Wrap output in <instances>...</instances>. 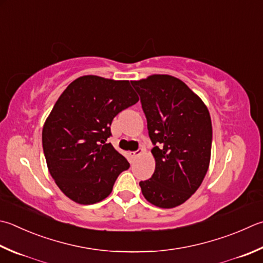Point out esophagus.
<instances>
[{"label":"esophagus","mask_w":263,"mask_h":263,"mask_svg":"<svg viewBox=\"0 0 263 263\" xmlns=\"http://www.w3.org/2000/svg\"><path fill=\"white\" fill-rule=\"evenodd\" d=\"M143 153V150L142 148H138L137 151H133V152H129V156L132 157V158H134V159H136V158H138L140 157L141 155Z\"/></svg>","instance_id":"obj_1"}]
</instances>
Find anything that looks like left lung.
<instances>
[{
    "label": "left lung",
    "instance_id": "obj_1",
    "mask_svg": "<svg viewBox=\"0 0 263 263\" xmlns=\"http://www.w3.org/2000/svg\"><path fill=\"white\" fill-rule=\"evenodd\" d=\"M140 93L156 168L140 182L143 196L160 209L182 205L197 191L211 161L209 108L184 82L168 74L132 81Z\"/></svg>",
    "mask_w": 263,
    "mask_h": 263
}]
</instances>
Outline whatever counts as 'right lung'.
Wrapping results in <instances>:
<instances>
[{"label":"right lung","instance_id":"1","mask_svg":"<svg viewBox=\"0 0 263 263\" xmlns=\"http://www.w3.org/2000/svg\"><path fill=\"white\" fill-rule=\"evenodd\" d=\"M128 80L83 76L54 103L42 129L49 173L77 204L91 205L110 195L129 162L106 140L119 112L138 102Z\"/></svg>","mask_w":263,"mask_h":263}]
</instances>
